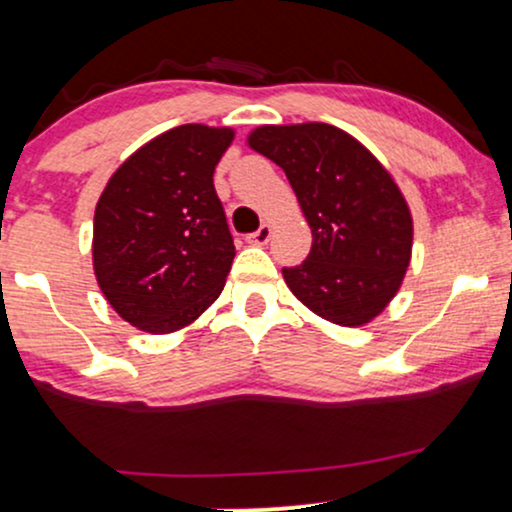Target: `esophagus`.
Returning a JSON list of instances; mask_svg holds the SVG:
<instances>
[{
    "instance_id": "1",
    "label": "esophagus",
    "mask_w": 512,
    "mask_h": 512,
    "mask_svg": "<svg viewBox=\"0 0 512 512\" xmlns=\"http://www.w3.org/2000/svg\"><path fill=\"white\" fill-rule=\"evenodd\" d=\"M269 238H272V226H269V223H262V226L257 228L255 233H250L248 243H252V245H267Z\"/></svg>"
}]
</instances>
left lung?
I'll list each match as a JSON object with an SVG mask.
<instances>
[{
	"instance_id": "1",
	"label": "left lung",
	"mask_w": 512,
	"mask_h": 512,
	"mask_svg": "<svg viewBox=\"0 0 512 512\" xmlns=\"http://www.w3.org/2000/svg\"><path fill=\"white\" fill-rule=\"evenodd\" d=\"M250 146L286 173L313 248L284 279L313 313L344 327L392 301L411 257V216L390 173L366 146L325 122L260 127Z\"/></svg>"
}]
</instances>
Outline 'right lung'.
Wrapping results in <instances>:
<instances>
[{"label": "right lung", "instance_id": "obj_1", "mask_svg": "<svg viewBox=\"0 0 512 512\" xmlns=\"http://www.w3.org/2000/svg\"><path fill=\"white\" fill-rule=\"evenodd\" d=\"M233 129L182 125L117 168L93 216V269L134 327L166 334L219 298L236 257L214 168Z\"/></svg>", "mask_w": 512, "mask_h": 512}]
</instances>
